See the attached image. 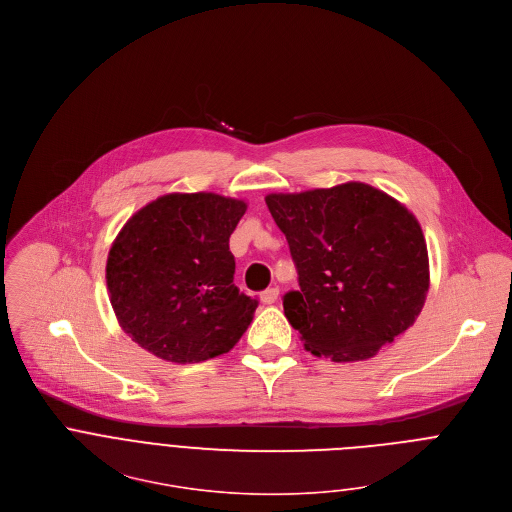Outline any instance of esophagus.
I'll return each mask as SVG.
<instances>
[{
	"instance_id": "esophagus-1",
	"label": "esophagus",
	"mask_w": 512,
	"mask_h": 512,
	"mask_svg": "<svg viewBox=\"0 0 512 512\" xmlns=\"http://www.w3.org/2000/svg\"><path fill=\"white\" fill-rule=\"evenodd\" d=\"M277 297H279V289H277V287H269V289H265V291L261 293V301H263L265 305L275 303Z\"/></svg>"
}]
</instances>
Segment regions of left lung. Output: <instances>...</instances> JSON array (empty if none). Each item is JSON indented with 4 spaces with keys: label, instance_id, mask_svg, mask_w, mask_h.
Returning <instances> with one entry per match:
<instances>
[{
    "label": "left lung",
    "instance_id": "left-lung-1",
    "mask_svg": "<svg viewBox=\"0 0 512 512\" xmlns=\"http://www.w3.org/2000/svg\"><path fill=\"white\" fill-rule=\"evenodd\" d=\"M265 203L297 269L299 289L283 295V309L307 352L368 360L414 325L430 271L422 229L404 205L364 183Z\"/></svg>",
    "mask_w": 512,
    "mask_h": 512
}]
</instances>
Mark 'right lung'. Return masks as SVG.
<instances>
[{"mask_svg":"<svg viewBox=\"0 0 512 512\" xmlns=\"http://www.w3.org/2000/svg\"><path fill=\"white\" fill-rule=\"evenodd\" d=\"M247 205L215 193H173L142 207L106 263L120 327L152 356L197 364L227 354L259 305L233 283L229 237Z\"/></svg>","mask_w":512,"mask_h":512,"instance_id":"add662e5","label":"right lung"}]
</instances>
